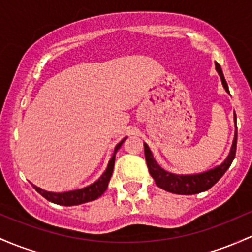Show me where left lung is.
I'll list each match as a JSON object with an SVG mask.
<instances>
[{
	"instance_id": "obj_1",
	"label": "left lung",
	"mask_w": 252,
	"mask_h": 252,
	"mask_svg": "<svg viewBox=\"0 0 252 252\" xmlns=\"http://www.w3.org/2000/svg\"><path fill=\"white\" fill-rule=\"evenodd\" d=\"M215 69L219 73L223 88L226 90V92L229 93L227 82H226L225 76H223V73L221 70L219 63H215ZM236 121L237 117L236 112H234V122ZM143 146H145V157L149 173L153 177L158 187L166 190L168 192L178 193V195H192V193H198L211 189L213 185L217 183L221 177L223 176V173L228 170V167L231 166L232 161H233L234 157H236L237 130L236 134H234V140L233 143H232L231 151H229L227 158L223 160V162H221L218 166L211 168V170L204 171V172L201 173H195V175H175V173L167 172L164 168L160 167L159 164L156 161L147 143H145Z\"/></svg>"
}]
</instances>
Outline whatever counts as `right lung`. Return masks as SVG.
Returning <instances> with one entry per match:
<instances>
[{
    "label": "right lung",
    "instance_id": "obj_1",
    "mask_svg": "<svg viewBox=\"0 0 252 252\" xmlns=\"http://www.w3.org/2000/svg\"><path fill=\"white\" fill-rule=\"evenodd\" d=\"M126 137H124L123 140L118 143L115 147V152H113V156L110 159L109 164H107L106 170L104 171V173L99 177L98 181H95L94 183L87 185V187L81 188V189H75L70 190V191L65 192H50L45 191V190L40 189V188L33 185L35 190L40 193L43 197H45L46 200L50 201L52 203L61 204V206H75V204H81L85 202H90V201L96 200L98 197H100L101 195L105 192V190L107 189V185H109L110 178H111L112 172H113V166H115V158L116 153H117L118 149L121 148V146L123 145V142L126 141Z\"/></svg>",
    "mask_w": 252,
    "mask_h": 252
}]
</instances>
